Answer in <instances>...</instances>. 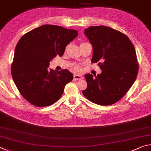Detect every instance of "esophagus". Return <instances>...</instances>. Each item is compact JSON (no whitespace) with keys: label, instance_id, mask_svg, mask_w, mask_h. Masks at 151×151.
<instances>
[{"label":"esophagus","instance_id":"esophagus-1","mask_svg":"<svg viewBox=\"0 0 151 151\" xmlns=\"http://www.w3.org/2000/svg\"><path fill=\"white\" fill-rule=\"evenodd\" d=\"M73 79L76 80H80L83 79V76L80 75H78V74H74L73 75Z\"/></svg>","mask_w":151,"mask_h":151}]
</instances>
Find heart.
I'll return each instance as SVG.
<instances>
[{"label":"heart","mask_w":151,"mask_h":151,"mask_svg":"<svg viewBox=\"0 0 151 151\" xmlns=\"http://www.w3.org/2000/svg\"><path fill=\"white\" fill-rule=\"evenodd\" d=\"M73 68H74V69H75V70H80V66H79V65H75L73 66Z\"/></svg>","instance_id":"b5f03b06"}]
</instances>
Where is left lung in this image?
<instances>
[{"instance_id":"1","label":"left lung","mask_w":151,"mask_h":151,"mask_svg":"<svg viewBox=\"0 0 151 151\" xmlns=\"http://www.w3.org/2000/svg\"><path fill=\"white\" fill-rule=\"evenodd\" d=\"M93 46L92 63L102 70L93 78L88 73L83 96L94 104L110 105L122 98L135 81L139 63L133 43L125 34L105 26H89L84 31Z\"/></svg>"}]
</instances>
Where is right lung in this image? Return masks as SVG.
I'll return each instance as SVG.
<instances>
[{
  "label": "right lung",
  "mask_w": 151,
  "mask_h": 151,
  "mask_svg": "<svg viewBox=\"0 0 151 151\" xmlns=\"http://www.w3.org/2000/svg\"><path fill=\"white\" fill-rule=\"evenodd\" d=\"M78 35L77 30L45 24L21 37L15 48L11 73L18 91L30 104L46 107L62 97L73 74L68 70L47 68L57 55L62 56L67 45Z\"/></svg>",
  "instance_id": "1"
}]
</instances>
